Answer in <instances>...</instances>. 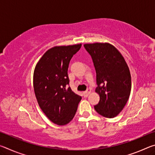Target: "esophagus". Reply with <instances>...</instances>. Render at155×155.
<instances>
[{
    "mask_svg": "<svg viewBox=\"0 0 155 155\" xmlns=\"http://www.w3.org/2000/svg\"><path fill=\"white\" fill-rule=\"evenodd\" d=\"M90 93H91V90H90V89H88L87 91H84V92H83V96H87Z\"/></svg>",
    "mask_w": 155,
    "mask_h": 155,
    "instance_id": "esophagus-1",
    "label": "esophagus"
}]
</instances>
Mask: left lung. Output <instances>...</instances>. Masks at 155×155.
<instances>
[{
	"mask_svg": "<svg viewBox=\"0 0 155 155\" xmlns=\"http://www.w3.org/2000/svg\"><path fill=\"white\" fill-rule=\"evenodd\" d=\"M96 72V92L100 96L96 111L102 116H117L127 104L131 90L129 68L122 54L109 43L85 44Z\"/></svg>",
	"mask_w": 155,
	"mask_h": 155,
	"instance_id": "obj_1",
	"label": "left lung"
}]
</instances>
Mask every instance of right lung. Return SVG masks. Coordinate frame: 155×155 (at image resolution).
Listing matches in <instances>:
<instances>
[{"instance_id":"add662e5","label":"right lung","mask_w":155,"mask_h":155,"mask_svg":"<svg viewBox=\"0 0 155 155\" xmlns=\"http://www.w3.org/2000/svg\"><path fill=\"white\" fill-rule=\"evenodd\" d=\"M81 44L54 46L48 50L36 64L33 88L39 106L54 124L64 126L74 117L81 96L72 91L68 69Z\"/></svg>"}]
</instances>
